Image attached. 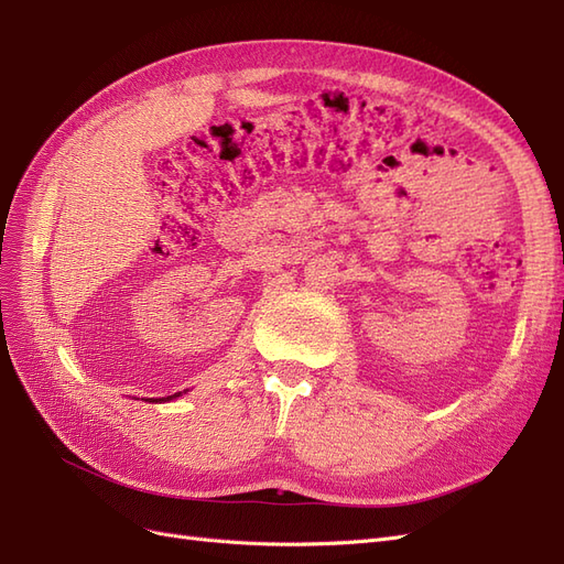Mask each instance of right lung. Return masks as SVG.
I'll list each match as a JSON object with an SVG mask.
<instances>
[{
    "label": "right lung",
    "mask_w": 564,
    "mask_h": 564,
    "mask_svg": "<svg viewBox=\"0 0 564 564\" xmlns=\"http://www.w3.org/2000/svg\"><path fill=\"white\" fill-rule=\"evenodd\" d=\"M181 395V392H174V395H169V398H160V400H152V402H169V400H176Z\"/></svg>",
    "instance_id": "obj_1"
}]
</instances>
